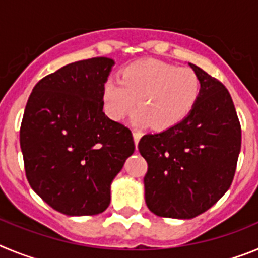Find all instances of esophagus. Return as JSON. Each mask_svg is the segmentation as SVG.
Listing matches in <instances>:
<instances>
[{
  "label": "esophagus",
  "mask_w": 258,
  "mask_h": 258,
  "mask_svg": "<svg viewBox=\"0 0 258 258\" xmlns=\"http://www.w3.org/2000/svg\"><path fill=\"white\" fill-rule=\"evenodd\" d=\"M141 137H142V134H141L140 132H133V138H134V143H136V146L138 145V142H140Z\"/></svg>",
  "instance_id": "1"
}]
</instances>
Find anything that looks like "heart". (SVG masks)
Returning a JSON list of instances; mask_svg holds the SVG:
<instances>
[{"mask_svg":"<svg viewBox=\"0 0 258 258\" xmlns=\"http://www.w3.org/2000/svg\"><path fill=\"white\" fill-rule=\"evenodd\" d=\"M202 79L191 68H179L164 61L141 60L124 70L121 80L109 77L103 84L102 99L107 115L120 121L141 108L134 124H151L169 129L187 117L202 95Z\"/></svg>","mask_w":258,"mask_h":258,"instance_id":"b5f03b06","label":"heart"}]
</instances>
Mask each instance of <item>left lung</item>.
Instances as JSON below:
<instances>
[{
	"instance_id": "obj_1",
	"label": "left lung",
	"mask_w": 258,
	"mask_h": 258,
	"mask_svg": "<svg viewBox=\"0 0 258 258\" xmlns=\"http://www.w3.org/2000/svg\"><path fill=\"white\" fill-rule=\"evenodd\" d=\"M202 95L175 126L146 134L138 150L146 159L145 200L159 217L190 220L225 195L235 174L241 129L231 95L198 66Z\"/></svg>"
}]
</instances>
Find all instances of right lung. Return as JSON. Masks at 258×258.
<instances>
[{"instance_id": "1", "label": "right lung", "mask_w": 258, "mask_h": 258, "mask_svg": "<svg viewBox=\"0 0 258 258\" xmlns=\"http://www.w3.org/2000/svg\"><path fill=\"white\" fill-rule=\"evenodd\" d=\"M115 61L85 59L40 80L27 102L20 149L31 187L67 216H94L134 152L132 132L103 112L102 90Z\"/></svg>"}]
</instances>
